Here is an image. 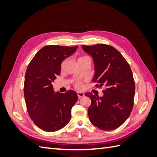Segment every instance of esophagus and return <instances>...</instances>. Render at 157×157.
I'll use <instances>...</instances> for the list:
<instances>
[{
  "label": "esophagus",
  "instance_id": "34e87169",
  "mask_svg": "<svg viewBox=\"0 0 157 157\" xmlns=\"http://www.w3.org/2000/svg\"><path fill=\"white\" fill-rule=\"evenodd\" d=\"M77 95H78V96L79 98L84 96V94L82 92H77Z\"/></svg>",
  "mask_w": 157,
  "mask_h": 157
}]
</instances>
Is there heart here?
<instances>
[{"mask_svg":"<svg viewBox=\"0 0 157 157\" xmlns=\"http://www.w3.org/2000/svg\"><path fill=\"white\" fill-rule=\"evenodd\" d=\"M86 58H88L87 56H82V57H80V58H78V59H86ZM76 87H77V88H80V87H81V84L80 83H79V82H77V83H76Z\"/></svg>","mask_w":157,"mask_h":157,"instance_id":"heart-1","label":"heart"}]
</instances>
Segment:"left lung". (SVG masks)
I'll use <instances>...</instances> for the list:
<instances>
[{"instance_id": "8db88e82", "label": "left lung", "mask_w": 157, "mask_h": 157, "mask_svg": "<svg viewBox=\"0 0 157 157\" xmlns=\"http://www.w3.org/2000/svg\"><path fill=\"white\" fill-rule=\"evenodd\" d=\"M92 56L95 74L93 82L105 86L103 96L86 93L91 99L88 109L89 119L103 130H112L121 126L129 117L134 106L135 82L132 71L124 57L111 46L98 44L82 46Z\"/></svg>"}]
</instances>
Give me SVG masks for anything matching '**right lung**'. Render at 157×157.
Listing matches in <instances>:
<instances>
[{
  "instance_id": "1",
  "label": "right lung",
  "mask_w": 157,
  "mask_h": 157,
  "mask_svg": "<svg viewBox=\"0 0 157 157\" xmlns=\"http://www.w3.org/2000/svg\"><path fill=\"white\" fill-rule=\"evenodd\" d=\"M77 48L78 46H46L28 65L24 82L27 111L33 122L44 131H58L71 120V109L78 100L77 92L72 90L64 94L55 92L52 82L59 75L62 61Z\"/></svg>"
}]
</instances>
